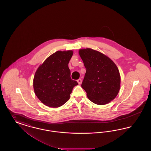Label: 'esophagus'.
Segmentation results:
<instances>
[{
  "label": "esophagus",
  "instance_id": "34e87169",
  "mask_svg": "<svg viewBox=\"0 0 151 151\" xmlns=\"http://www.w3.org/2000/svg\"><path fill=\"white\" fill-rule=\"evenodd\" d=\"M77 81H78V83H79V84H81V82H82V80H81V79H79L77 80Z\"/></svg>",
  "mask_w": 151,
  "mask_h": 151
}]
</instances>
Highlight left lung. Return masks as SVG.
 Returning <instances> with one entry per match:
<instances>
[{"mask_svg": "<svg viewBox=\"0 0 151 151\" xmlns=\"http://www.w3.org/2000/svg\"><path fill=\"white\" fill-rule=\"evenodd\" d=\"M79 55L86 68L81 87L89 100L97 105L113 100L120 89L121 76L115 63L100 52L80 49Z\"/></svg>", "mask_w": 151, "mask_h": 151, "instance_id": "obj_1", "label": "left lung"}]
</instances>
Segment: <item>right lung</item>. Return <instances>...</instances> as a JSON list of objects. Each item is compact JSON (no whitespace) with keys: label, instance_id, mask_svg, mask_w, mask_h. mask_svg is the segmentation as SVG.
<instances>
[{"label":"right lung","instance_id":"1","mask_svg":"<svg viewBox=\"0 0 151 151\" xmlns=\"http://www.w3.org/2000/svg\"><path fill=\"white\" fill-rule=\"evenodd\" d=\"M73 51H58L47 58L36 71L33 88L37 97L51 108L62 106L69 100L78 83L71 78L68 63Z\"/></svg>","mask_w":151,"mask_h":151}]
</instances>
